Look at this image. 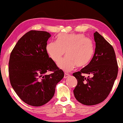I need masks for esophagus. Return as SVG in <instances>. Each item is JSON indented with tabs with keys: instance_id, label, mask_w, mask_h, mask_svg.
<instances>
[{
	"instance_id": "1",
	"label": "esophagus",
	"mask_w": 123,
	"mask_h": 123,
	"mask_svg": "<svg viewBox=\"0 0 123 123\" xmlns=\"http://www.w3.org/2000/svg\"><path fill=\"white\" fill-rule=\"evenodd\" d=\"M69 76H70L69 74L65 73H64V78H68V77H69Z\"/></svg>"
}]
</instances>
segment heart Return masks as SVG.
Segmentation results:
<instances>
[{"label": "heart", "instance_id": "obj_1", "mask_svg": "<svg viewBox=\"0 0 123 123\" xmlns=\"http://www.w3.org/2000/svg\"><path fill=\"white\" fill-rule=\"evenodd\" d=\"M56 38V41H51L47 43L46 50L55 62L59 61L66 51L67 56L58 64L62 69L68 72L76 65L85 67L93 58V41L83 34L62 33L57 35Z\"/></svg>", "mask_w": 123, "mask_h": 123}]
</instances>
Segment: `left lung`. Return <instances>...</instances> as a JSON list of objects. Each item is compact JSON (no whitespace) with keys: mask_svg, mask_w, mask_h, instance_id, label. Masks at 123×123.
I'll return each instance as SVG.
<instances>
[{"mask_svg":"<svg viewBox=\"0 0 123 123\" xmlns=\"http://www.w3.org/2000/svg\"><path fill=\"white\" fill-rule=\"evenodd\" d=\"M95 52L91 61L80 71L73 74L77 85L73 90L76 100L86 105H94L107 98L113 87L118 72L116 55L112 46L96 32ZM82 74H92L86 79Z\"/></svg>","mask_w":123,"mask_h":123,"instance_id":"left-lung-1","label":"left lung"}]
</instances>
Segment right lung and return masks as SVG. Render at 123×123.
<instances>
[{"mask_svg": "<svg viewBox=\"0 0 123 123\" xmlns=\"http://www.w3.org/2000/svg\"><path fill=\"white\" fill-rule=\"evenodd\" d=\"M51 36L46 31L31 30L18 40L10 55L8 71L12 87L23 102L33 106L49 101L64 75L46 50ZM48 71L53 73L45 75Z\"/></svg>", "mask_w": 123, "mask_h": 123, "instance_id": "obj_1", "label": "right lung"}]
</instances>
